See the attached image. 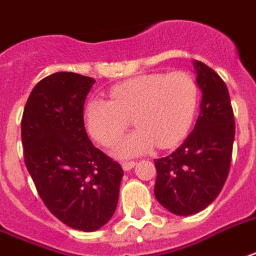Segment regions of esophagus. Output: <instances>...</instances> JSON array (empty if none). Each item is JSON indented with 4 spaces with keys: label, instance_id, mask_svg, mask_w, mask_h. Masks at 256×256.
<instances>
[{
    "label": "esophagus",
    "instance_id": "esophagus-1",
    "mask_svg": "<svg viewBox=\"0 0 256 256\" xmlns=\"http://www.w3.org/2000/svg\"><path fill=\"white\" fill-rule=\"evenodd\" d=\"M136 162H134V161H124L122 162V168H124V170H132V168L136 166Z\"/></svg>",
    "mask_w": 256,
    "mask_h": 256
}]
</instances>
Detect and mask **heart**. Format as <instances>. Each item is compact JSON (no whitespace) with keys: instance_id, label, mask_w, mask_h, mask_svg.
Returning <instances> with one entry per match:
<instances>
[{"instance_id":"b5f03b06","label":"heart","mask_w":256,"mask_h":256,"mask_svg":"<svg viewBox=\"0 0 256 256\" xmlns=\"http://www.w3.org/2000/svg\"><path fill=\"white\" fill-rule=\"evenodd\" d=\"M198 107V84L188 72L148 74L112 87L110 100L94 98L84 110L86 128L102 146H111L128 128L136 130L114 148L118 157L173 148L186 136Z\"/></svg>"}]
</instances>
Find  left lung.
Returning a JSON list of instances; mask_svg holds the SVG:
<instances>
[{
	"instance_id": "left-lung-1",
	"label": "left lung",
	"mask_w": 256,
	"mask_h": 256,
	"mask_svg": "<svg viewBox=\"0 0 256 256\" xmlns=\"http://www.w3.org/2000/svg\"><path fill=\"white\" fill-rule=\"evenodd\" d=\"M202 91L200 114L184 144L172 154L154 160L156 198L178 216L206 210L227 180L235 140V120L228 88L206 64L194 60Z\"/></svg>"
}]
</instances>
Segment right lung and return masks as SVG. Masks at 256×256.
<instances>
[{"label": "right lung", "mask_w": 256, "mask_h": 256, "mask_svg": "<svg viewBox=\"0 0 256 256\" xmlns=\"http://www.w3.org/2000/svg\"><path fill=\"white\" fill-rule=\"evenodd\" d=\"M94 83L74 72L46 76L32 90L21 120L24 161L37 193L60 222L84 232L112 218L124 177L86 132L84 100Z\"/></svg>", "instance_id": "right-lung-1"}]
</instances>
